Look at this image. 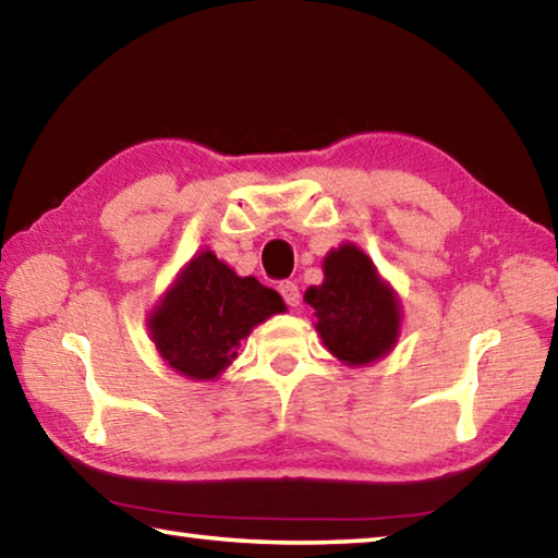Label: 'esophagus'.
<instances>
[{"instance_id":"esophagus-1","label":"esophagus","mask_w":558,"mask_h":558,"mask_svg":"<svg viewBox=\"0 0 558 558\" xmlns=\"http://www.w3.org/2000/svg\"><path fill=\"white\" fill-rule=\"evenodd\" d=\"M278 290H280L282 300H286L290 307H298V305H300V288H298V282H292V280H282L280 286H278Z\"/></svg>"}]
</instances>
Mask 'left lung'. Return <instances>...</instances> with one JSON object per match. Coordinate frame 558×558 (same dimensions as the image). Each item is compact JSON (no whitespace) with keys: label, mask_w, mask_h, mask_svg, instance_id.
Returning a JSON list of instances; mask_svg holds the SVG:
<instances>
[{"label":"left lung","mask_w":558,"mask_h":558,"mask_svg":"<svg viewBox=\"0 0 558 558\" xmlns=\"http://www.w3.org/2000/svg\"><path fill=\"white\" fill-rule=\"evenodd\" d=\"M325 280L305 290L323 344L347 366H369L393 352L401 335V300L374 260L342 243L323 260Z\"/></svg>","instance_id":"obj_1"}]
</instances>
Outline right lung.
Here are the masks:
<instances>
[{"mask_svg": "<svg viewBox=\"0 0 558 558\" xmlns=\"http://www.w3.org/2000/svg\"><path fill=\"white\" fill-rule=\"evenodd\" d=\"M286 313V302L253 276L202 251L177 272L149 310L147 329L162 362L192 381H216L253 327Z\"/></svg>", "mask_w": 558, "mask_h": 558, "instance_id": "add662e5", "label": "right lung"}]
</instances>
